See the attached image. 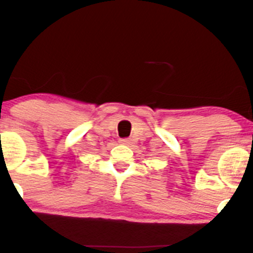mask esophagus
<instances>
[{
	"label": "esophagus",
	"instance_id": "1",
	"mask_svg": "<svg viewBox=\"0 0 253 253\" xmlns=\"http://www.w3.org/2000/svg\"><path fill=\"white\" fill-rule=\"evenodd\" d=\"M119 141H120L121 144H125V145L130 144V139H128V138H121Z\"/></svg>",
	"mask_w": 253,
	"mask_h": 253
}]
</instances>
